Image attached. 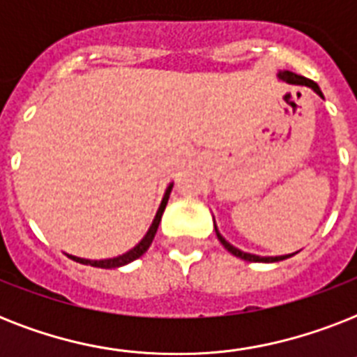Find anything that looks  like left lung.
Here are the masks:
<instances>
[{
	"instance_id": "left-lung-1",
	"label": "left lung",
	"mask_w": 357,
	"mask_h": 357,
	"mask_svg": "<svg viewBox=\"0 0 357 357\" xmlns=\"http://www.w3.org/2000/svg\"><path fill=\"white\" fill-rule=\"evenodd\" d=\"M278 77L283 81H289V83H294V85L310 86V89H313V91H315L317 94L322 98V92H321V89H319V85H317L315 81H311V79H307V77H304V75H298V74H294V72H289V70H285V72H280V74H278ZM217 237H218V241L222 243L224 248L228 250L229 254L237 255V257H241V259H244V261H255V263H276V261H283V259H287V257H291V255H294V254H289V255H276V257H261V255L246 254V252H243V250H238V248H235V246H231V244H229L228 241L222 237V235L218 234V229H217Z\"/></svg>"
}]
</instances>
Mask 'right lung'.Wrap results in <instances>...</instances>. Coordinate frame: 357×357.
<instances>
[{"mask_svg":"<svg viewBox=\"0 0 357 357\" xmlns=\"http://www.w3.org/2000/svg\"><path fill=\"white\" fill-rule=\"evenodd\" d=\"M174 183L168 185L167 192H165V196H162V202L161 206H159V211H157L155 218H153V222H151L150 229H148V234L144 235V238L140 241L135 248H131L129 252H126V254L119 255V257H113V259H102V261H91V259H81V257H75V255H68L70 259L77 261V263H81V265H92V266H100V268H116V266H122V265H128V263H131V261L139 259L140 255L144 254L146 250L150 248L151 241H153V237H155L157 234V228H159V222H161V217H162V211H165V207H167V202H168V196H170V190H172Z\"/></svg>","mask_w":357,"mask_h":357,"instance_id":"right-lung-1","label":"right lung"}]
</instances>
